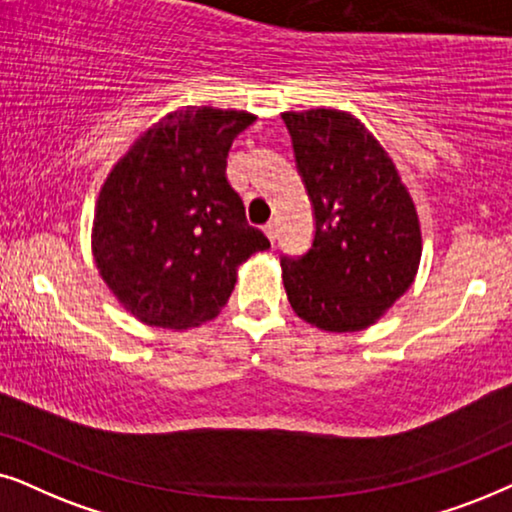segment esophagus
<instances>
[{"mask_svg": "<svg viewBox=\"0 0 512 512\" xmlns=\"http://www.w3.org/2000/svg\"><path fill=\"white\" fill-rule=\"evenodd\" d=\"M264 234L269 236V241H271V243H276V224H274V222L264 224Z\"/></svg>", "mask_w": 512, "mask_h": 512, "instance_id": "obj_1", "label": "esophagus"}]
</instances>
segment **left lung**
Returning a JSON list of instances; mask_svg holds the SVG:
<instances>
[{"mask_svg": "<svg viewBox=\"0 0 512 512\" xmlns=\"http://www.w3.org/2000/svg\"><path fill=\"white\" fill-rule=\"evenodd\" d=\"M283 121L316 217L309 252L281 260L290 306L320 330H365L417 276V208L391 156L353 114L318 107L283 112Z\"/></svg>", "mask_w": 512, "mask_h": 512, "instance_id": "8db88e82", "label": "left lung"}]
</instances>
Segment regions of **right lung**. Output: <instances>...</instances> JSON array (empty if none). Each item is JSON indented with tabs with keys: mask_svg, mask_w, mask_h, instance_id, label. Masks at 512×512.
I'll list each match as a JSON object with an SVG mask.
<instances>
[{
	"mask_svg": "<svg viewBox=\"0 0 512 512\" xmlns=\"http://www.w3.org/2000/svg\"><path fill=\"white\" fill-rule=\"evenodd\" d=\"M255 119L243 109H175L107 175L95 203L93 260L140 323L187 330L213 320L238 267L269 248L227 180L231 142Z\"/></svg>",
	"mask_w": 512,
	"mask_h": 512,
	"instance_id": "add662e5",
	"label": "right lung"
}]
</instances>
